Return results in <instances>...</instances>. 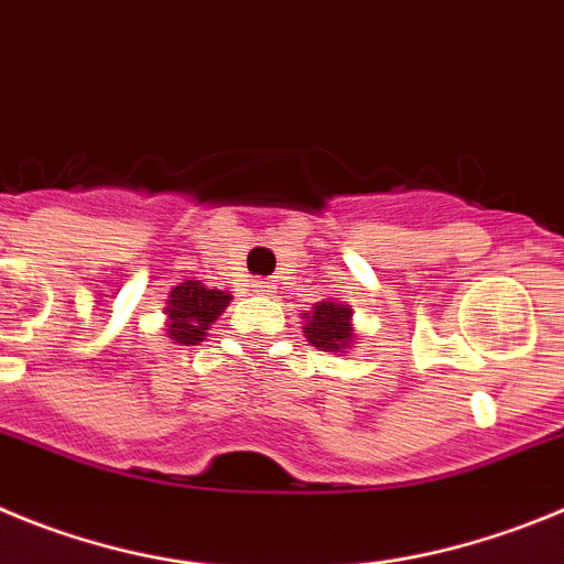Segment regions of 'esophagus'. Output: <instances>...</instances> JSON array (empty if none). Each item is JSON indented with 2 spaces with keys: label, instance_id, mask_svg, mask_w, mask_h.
I'll list each match as a JSON object with an SVG mask.
<instances>
[{
  "label": "esophagus",
  "instance_id": "esophagus-1",
  "mask_svg": "<svg viewBox=\"0 0 564 564\" xmlns=\"http://www.w3.org/2000/svg\"><path fill=\"white\" fill-rule=\"evenodd\" d=\"M252 289H256L258 294H270L272 292V283L263 281V278H261V281H252Z\"/></svg>",
  "mask_w": 564,
  "mask_h": 564
}]
</instances>
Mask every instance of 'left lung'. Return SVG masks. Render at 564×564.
Masks as SVG:
<instances>
[{
    "label": "left lung",
    "instance_id": "8db88e82",
    "mask_svg": "<svg viewBox=\"0 0 564 564\" xmlns=\"http://www.w3.org/2000/svg\"><path fill=\"white\" fill-rule=\"evenodd\" d=\"M351 317L354 312L343 303H332V301H323V303H314L312 312L303 314L306 319V339L319 348V351H339L348 348L354 339V326H351Z\"/></svg>",
    "mask_w": 564,
    "mask_h": 564
}]
</instances>
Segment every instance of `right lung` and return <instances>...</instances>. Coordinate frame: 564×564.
<instances>
[{"mask_svg":"<svg viewBox=\"0 0 564 564\" xmlns=\"http://www.w3.org/2000/svg\"><path fill=\"white\" fill-rule=\"evenodd\" d=\"M232 297L221 289H207L202 281H185L171 289V301L165 306L169 323L165 332L180 345H199L207 337L213 319H219Z\"/></svg>","mask_w":564,"mask_h":564,"instance_id":"obj_1","label":"right lung"}]
</instances>
